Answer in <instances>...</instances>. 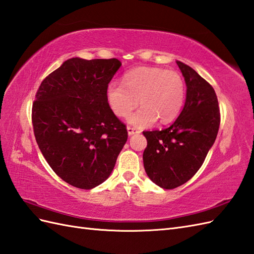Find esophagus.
Wrapping results in <instances>:
<instances>
[{
    "label": "esophagus",
    "mask_w": 254,
    "mask_h": 254,
    "mask_svg": "<svg viewBox=\"0 0 254 254\" xmlns=\"http://www.w3.org/2000/svg\"><path fill=\"white\" fill-rule=\"evenodd\" d=\"M127 134H128V136H132V135H134V134H137V133H138V131H137L136 128L131 127H127Z\"/></svg>",
    "instance_id": "34e87169"
}]
</instances>
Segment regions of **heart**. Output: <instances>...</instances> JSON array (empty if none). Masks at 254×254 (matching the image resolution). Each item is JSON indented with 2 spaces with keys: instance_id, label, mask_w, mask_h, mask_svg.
I'll return each mask as SVG.
<instances>
[{
  "instance_id": "1",
  "label": "heart",
  "mask_w": 254,
  "mask_h": 254,
  "mask_svg": "<svg viewBox=\"0 0 254 254\" xmlns=\"http://www.w3.org/2000/svg\"><path fill=\"white\" fill-rule=\"evenodd\" d=\"M122 83L110 82L106 98L117 117H126L135 106L141 107L127 117V122L139 128L159 122L169 123L179 116L185 100L182 75L158 67H138L123 75Z\"/></svg>"
}]
</instances>
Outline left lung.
Instances as JSON below:
<instances>
[{"instance_id": "8db88e82", "label": "left lung", "mask_w": 254, "mask_h": 254, "mask_svg": "<svg viewBox=\"0 0 254 254\" xmlns=\"http://www.w3.org/2000/svg\"><path fill=\"white\" fill-rule=\"evenodd\" d=\"M186 83L184 108L169 127L143 132L146 174L159 187L173 190L185 184L202 166L220 127L216 94L207 81L176 61Z\"/></svg>"}]
</instances>
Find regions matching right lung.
<instances>
[{
    "label": "right lung",
    "instance_id": "obj_1",
    "mask_svg": "<svg viewBox=\"0 0 254 254\" xmlns=\"http://www.w3.org/2000/svg\"><path fill=\"white\" fill-rule=\"evenodd\" d=\"M121 64L117 58H70L46 76L35 95L32 125L39 148L53 171L76 188L92 190L107 180L127 143V127L106 98Z\"/></svg>",
    "mask_w": 254,
    "mask_h": 254
}]
</instances>
